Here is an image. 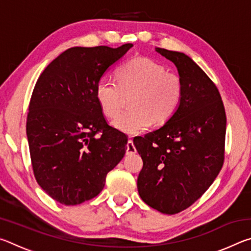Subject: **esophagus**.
<instances>
[{
  "mask_svg": "<svg viewBox=\"0 0 251 251\" xmlns=\"http://www.w3.org/2000/svg\"><path fill=\"white\" fill-rule=\"evenodd\" d=\"M136 152V147L133 143V139H128L126 145V155H133Z\"/></svg>",
  "mask_w": 251,
  "mask_h": 251,
  "instance_id": "obj_1",
  "label": "esophagus"
}]
</instances>
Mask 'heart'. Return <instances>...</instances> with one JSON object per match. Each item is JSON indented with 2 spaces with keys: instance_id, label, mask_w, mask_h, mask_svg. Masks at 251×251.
<instances>
[{
  "instance_id": "obj_1",
  "label": "heart",
  "mask_w": 251,
  "mask_h": 251,
  "mask_svg": "<svg viewBox=\"0 0 251 251\" xmlns=\"http://www.w3.org/2000/svg\"><path fill=\"white\" fill-rule=\"evenodd\" d=\"M116 79H100L95 99L104 115L113 118L122 108L124 95L133 94L130 109L113 121L116 129L128 135L143 133L152 123H167L177 113L184 96L180 76L147 57L125 62L117 69Z\"/></svg>"
}]
</instances>
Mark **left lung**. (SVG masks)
I'll return each mask as SVG.
<instances>
[{"label": "left lung", "instance_id": "8db88e82", "mask_svg": "<svg viewBox=\"0 0 251 251\" xmlns=\"http://www.w3.org/2000/svg\"><path fill=\"white\" fill-rule=\"evenodd\" d=\"M184 83L177 113L159 129L134 138L143 168L137 189L148 206L174 215L209 188L225 159L226 112L214 82L186 54L156 48Z\"/></svg>", "mask_w": 251, "mask_h": 251}]
</instances>
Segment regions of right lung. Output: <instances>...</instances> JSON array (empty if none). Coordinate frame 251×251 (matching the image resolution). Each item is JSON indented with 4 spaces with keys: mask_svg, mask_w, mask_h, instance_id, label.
<instances>
[{
    "mask_svg": "<svg viewBox=\"0 0 251 251\" xmlns=\"http://www.w3.org/2000/svg\"><path fill=\"white\" fill-rule=\"evenodd\" d=\"M131 46L71 48L35 84L26 118L33 173L41 188L62 205L96 197L125 155L126 135L107 124L95 86Z\"/></svg>",
    "mask_w": 251,
    "mask_h": 251,
    "instance_id": "right-lung-1",
    "label": "right lung"
}]
</instances>
